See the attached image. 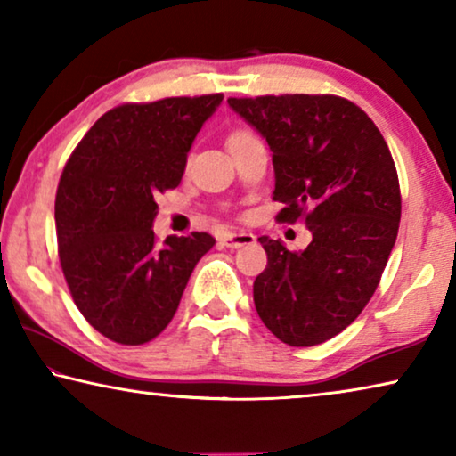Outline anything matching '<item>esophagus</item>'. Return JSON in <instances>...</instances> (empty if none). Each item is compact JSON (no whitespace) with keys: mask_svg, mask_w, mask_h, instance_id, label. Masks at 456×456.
Returning <instances> with one entry per match:
<instances>
[{"mask_svg":"<svg viewBox=\"0 0 456 456\" xmlns=\"http://www.w3.org/2000/svg\"><path fill=\"white\" fill-rule=\"evenodd\" d=\"M251 241H256V237L254 233H248V231H235V233H225L221 237V246L227 248H241Z\"/></svg>","mask_w":456,"mask_h":456,"instance_id":"esophagus-1","label":"esophagus"}]
</instances>
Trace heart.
I'll return each instance as SVG.
<instances>
[{
    "label": "heart",
    "instance_id": "obj_1",
    "mask_svg": "<svg viewBox=\"0 0 456 456\" xmlns=\"http://www.w3.org/2000/svg\"><path fill=\"white\" fill-rule=\"evenodd\" d=\"M243 134H249V131H233V133L229 134L227 142H229V141H235V139H240V137H243Z\"/></svg>",
    "mask_w": 456,
    "mask_h": 456
}]
</instances>
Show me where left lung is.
<instances>
[{"label": "left lung", "instance_id": "8db88e82", "mask_svg": "<svg viewBox=\"0 0 456 456\" xmlns=\"http://www.w3.org/2000/svg\"><path fill=\"white\" fill-rule=\"evenodd\" d=\"M266 139L284 208L314 240L290 251L260 237L268 266L254 282L256 311L281 342L323 344L348 328L379 287L397 240L402 194L391 151L354 102L331 94L229 98Z\"/></svg>", "mask_w": 456, "mask_h": 456}]
</instances>
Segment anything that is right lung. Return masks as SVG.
I'll return each instance as SVG.
<instances>
[{"mask_svg": "<svg viewBox=\"0 0 456 456\" xmlns=\"http://www.w3.org/2000/svg\"><path fill=\"white\" fill-rule=\"evenodd\" d=\"M223 94L122 104L96 120L61 174L59 260L81 315L117 344L158 338L215 237L153 233L155 196L180 184L188 151Z\"/></svg>", "mask_w": 456, "mask_h": 456, "instance_id": "right-lung-1", "label": "right lung"}]
</instances>
